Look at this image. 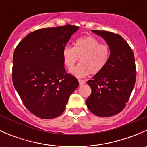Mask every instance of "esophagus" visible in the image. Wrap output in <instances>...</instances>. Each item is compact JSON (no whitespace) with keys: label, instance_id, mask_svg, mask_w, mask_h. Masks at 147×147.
Returning a JSON list of instances; mask_svg holds the SVG:
<instances>
[{"label":"esophagus","instance_id":"esophagus-1","mask_svg":"<svg viewBox=\"0 0 147 147\" xmlns=\"http://www.w3.org/2000/svg\"><path fill=\"white\" fill-rule=\"evenodd\" d=\"M79 84H80V85H82L83 84H84V83L86 82V81L85 80H79Z\"/></svg>","mask_w":147,"mask_h":147}]
</instances>
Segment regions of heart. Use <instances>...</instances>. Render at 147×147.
Listing matches in <instances>:
<instances>
[{"instance_id": "obj_1", "label": "heart", "mask_w": 147, "mask_h": 147, "mask_svg": "<svg viewBox=\"0 0 147 147\" xmlns=\"http://www.w3.org/2000/svg\"><path fill=\"white\" fill-rule=\"evenodd\" d=\"M63 57L65 65L69 69L80 58V64L70 69L69 73L77 78H84L89 73L94 75L101 72L109 60V50L94 37L86 36L77 40L74 47L65 46Z\"/></svg>"}]
</instances>
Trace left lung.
I'll return each mask as SVG.
<instances>
[{
	"label": "left lung",
	"mask_w": 147,
	"mask_h": 147,
	"mask_svg": "<svg viewBox=\"0 0 147 147\" xmlns=\"http://www.w3.org/2000/svg\"><path fill=\"white\" fill-rule=\"evenodd\" d=\"M109 46L106 66L87 84L92 93L86 100L91 112L108 117L119 113L128 102L136 81L134 56L130 46L119 35L105 30H92Z\"/></svg>",
	"instance_id": "1"
}]
</instances>
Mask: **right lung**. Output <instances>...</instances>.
Returning <instances> with one entry per match:
<instances>
[{"instance_id":"obj_1","label":"right lung","mask_w":147,"mask_h":147,"mask_svg":"<svg viewBox=\"0 0 147 147\" xmlns=\"http://www.w3.org/2000/svg\"><path fill=\"white\" fill-rule=\"evenodd\" d=\"M79 27L71 25L29 33L13 54V82L26 108L41 119H53L65 111L79 85L65 72L63 50Z\"/></svg>"}]
</instances>
